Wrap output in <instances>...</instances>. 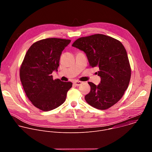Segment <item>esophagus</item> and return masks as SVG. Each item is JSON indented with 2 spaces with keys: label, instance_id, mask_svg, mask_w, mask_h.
<instances>
[{
  "label": "esophagus",
  "instance_id": "1",
  "mask_svg": "<svg viewBox=\"0 0 152 152\" xmlns=\"http://www.w3.org/2000/svg\"><path fill=\"white\" fill-rule=\"evenodd\" d=\"M82 83V82H80V81H75V82H74V84H75V85H76V86H79V85H80Z\"/></svg>",
  "mask_w": 152,
  "mask_h": 152
}]
</instances>
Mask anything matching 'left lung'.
<instances>
[{
    "label": "left lung",
    "mask_w": 152,
    "mask_h": 152,
    "mask_svg": "<svg viewBox=\"0 0 152 152\" xmlns=\"http://www.w3.org/2000/svg\"><path fill=\"white\" fill-rule=\"evenodd\" d=\"M85 53L90 66L99 67L101 78L98 85L89 82L90 92L85 99L98 110L108 109L117 103L127 88L131 69L126 50L122 43L109 36L94 34L81 37L72 45Z\"/></svg>",
    "instance_id": "8db88e82"
}]
</instances>
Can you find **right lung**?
I'll return each instance as SVG.
<instances>
[{
    "label": "right lung",
    "instance_id": "obj_1",
    "mask_svg": "<svg viewBox=\"0 0 152 152\" xmlns=\"http://www.w3.org/2000/svg\"><path fill=\"white\" fill-rule=\"evenodd\" d=\"M70 39L49 38L38 41L27 51L20 69L24 91L32 104L43 111L55 109L66 100L71 82L53 80L62 52Z\"/></svg>",
    "mask_w": 152,
    "mask_h": 152
}]
</instances>
